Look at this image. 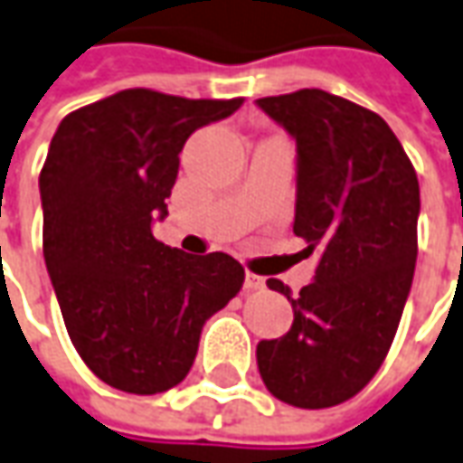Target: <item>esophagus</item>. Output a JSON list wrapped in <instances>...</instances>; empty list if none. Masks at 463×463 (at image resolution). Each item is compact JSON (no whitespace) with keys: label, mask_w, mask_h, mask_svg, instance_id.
Wrapping results in <instances>:
<instances>
[{"label":"esophagus","mask_w":463,"mask_h":463,"mask_svg":"<svg viewBox=\"0 0 463 463\" xmlns=\"http://www.w3.org/2000/svg\"><path fill=\"white\" fill-rule=\"evenodd\" d=\"M263 286H266V279H263V276H256V273H245V288H248V291H260V288H263Z\"/></svg>","instance_id":"1"}]
</instances>
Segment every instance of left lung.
<instances>
[{
    "mask_svg": "<svg viewBox=\"0 0 463 463\" xmlns=\"http://www.w3.org/2000/svg\"><path fill=\"white\" fill-rule=\"evenodd\" d=\"M256 103L297 141L294 232L319 258L298 297L269 279L294 324L258 342V373L284 403L332 408L375 377L403 317L418 256L416 169L392 128L352 100L301 88Z\"/></svg>",
    "mask_w": 463,
    "mask_h": 463,
    "instance_id": "8db88e82",
    "label": "left lung"
}]
</instances>
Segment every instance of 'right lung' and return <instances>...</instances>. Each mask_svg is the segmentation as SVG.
<instances>
[{
	"instance_id": "obj_1",
	"label": "right lung",
	"mask_w": 463,
	"mask_h": 463,
	"mask_svg": "<svg viewBox=\"0 0 463 463\" xmlns=\"http://www.w3.org/2000/svg\"><path fill=\"white\" fill-rule=\"evenodd\" d=\"M243 99L128 88L60 121L40 172L43 253L80 360L106 385L154 395L190 373L203 324L245 281L228 253L159 243L179 152Z\"/></svg>"
}]
</instances>
